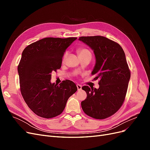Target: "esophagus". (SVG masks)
<instances>
[{
	"label": "esophagus",
	"instance_id": "1",
	"mask_svg": "<svg viewBox=\"0 0 150 150\" xmlns=\"http://www.w3.org/2000/svg\"><path fill=\"white\" fill-rule=\"evenodd\" d=\"M76 86H77V88H78V91H79V90H81V89H82V86L80 85V84H77Z\"/></svg>",
	"mask_w": 150,
	"mask_h": 150
}]
</instances>
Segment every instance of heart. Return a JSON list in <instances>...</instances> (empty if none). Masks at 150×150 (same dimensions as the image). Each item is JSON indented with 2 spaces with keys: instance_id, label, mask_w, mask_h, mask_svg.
Returning a JSON list of instances; mask_svg holds the SVG:
<instances>
[{
  "instance_id": "1",
  "label": "heart",
  "mask_w": 150,
  "mask_h": 150,
  "mask_svg": "<svg viewBox=\"0 0 150 150\" xmlns=\"http://www.w3.org/2000/svg\"><path fill=\"white\" fill-rule=\"evenodd\" d=\"M77 52H78L79 56L80 57H82L86 56H91V51L88 48L84 47H79L78 49V50H77ZM67 54V52H65L64 56H63V61H64L66 58Z\"/></svg>"
}]
</instances>
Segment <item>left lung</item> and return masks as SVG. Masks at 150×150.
<instances>
[{
  "label": "left lung",
  "instance_id": "8db88e82",
  "mask_svg": "<svg viewBox=\"0 0 150 150\" xmlns=\"http://www.w3.org/2000/svg\"><path fill=\"white\" fill-rule=\"evenodd\" d=\"M79 40L94 51L96 64L91 74L99 79L98 89L82 88L87 98L81 107L93 118L106 119L120 110L125 99L131 73L125 52L119 44L103 36H83Z\"/></svg>",
  "mask_w": 150,
  "mask_h": 150
}]
</instances>
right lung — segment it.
<instances>
[{
    "instance_id": "1",
    "label": "right lung",
    "mask_w": 150,
    "mask_h": 150,
    "mask_svg": "<svg viewBox=\"0 0 150 150\" xmlns=\"http://www.w3.org/2000/svg\"><path fill=\"white\" fill-rule=\"evenodd\" d=\"M77 38H46L30 44L22 52L18 73L25 103L35 115L52 118L64 111L67 99L78 90L74 83H51V72L59 69L67 48Z\"/></svg>"
}]
</instances>
